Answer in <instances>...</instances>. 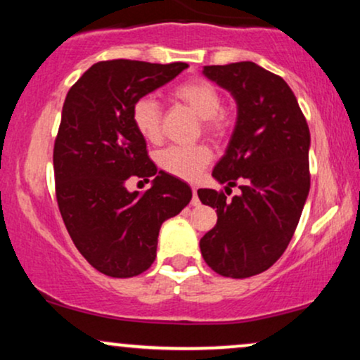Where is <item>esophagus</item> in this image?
Returning a JSON list of instances; mask_svg holds the SVG:
<instances>
[{"label": "esophagus", "mask_w": 360, "mask_h": 360, "mask_svg": "<svg viewBox=\"0 0 360 360\" xmlns=\"http://www.w3.org/2000/svg\"><path fill=\"white\" fill-rule=\"evenodd\" d=\"M191 205L193 206H200V198H198V189L193 188V200H191Z\"/></svg>", "instance_id": "obj_1"}]
</instances>
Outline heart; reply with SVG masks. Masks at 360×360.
Listing matches in <instances>:
<instances>
[{"instance_id":"b5f03b06","label":"heart","mask_w":360,"mask_h":360,"mask_svg":"<svg viewBox=\"0 0 360 360\" xmlns=\"http://www.w3.org/2000/svg\"><path fill=\"white\" fill-rule=\"evenodd\" d=\"M171 98L188 106L198 118L205 120L206 130H221V96L210 81L196 77L181 82L171 89ZM131 122L147 142H157L160 139V106L154 96L147 94L134 103ZM210 160L212 150L206 146L169 147L159 154V166L164 171L188 181L196 179Z\"/></svg>"}]
</instances>
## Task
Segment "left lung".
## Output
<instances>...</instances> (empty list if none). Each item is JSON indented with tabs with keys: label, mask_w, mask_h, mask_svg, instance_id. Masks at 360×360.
<instances>
[{
	"label": "left lung",
	"mask_w": 360,
	"mask_h": 360,
	"mask_svg": "<svg viewBox=\"0 0 360 360\" xmlns=\"http://www.w3.org/2000/svg\"><path fill=\"white\" fill-rule=\"evenodd\" d=\"M203 76L229 91L237 122L213 177L226 200L198 189L201 203L217 208V225L200 240L205 262L220 276L250 278L267 271L286 250L309 193V128L283 77L255 62L205 65Z\"/></svg>",
	"instance_id": "8db88e82"
}]
</instances>
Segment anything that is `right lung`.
<instances>
[{
  "label": "right lung",
  "mask_w": 360,
  "mask_h": 360,
  "mask_svg": "<svg viewBox=\"0 0 360 360\" xmlns=\"http://www.w3.org/2000/svg\"><path fill=\"white\" fill-rule=\"evenodd\" d=\"M188 69L184 62L93 64L69 89L53 146L57 203L74 245L110 278H134L155 260L160 225L191 201L184 181L157 171L131 106ZM154 176L130 193L126 181Z\"/></svg>",
  "instance_id": "obj_1"
}]
</instances>
